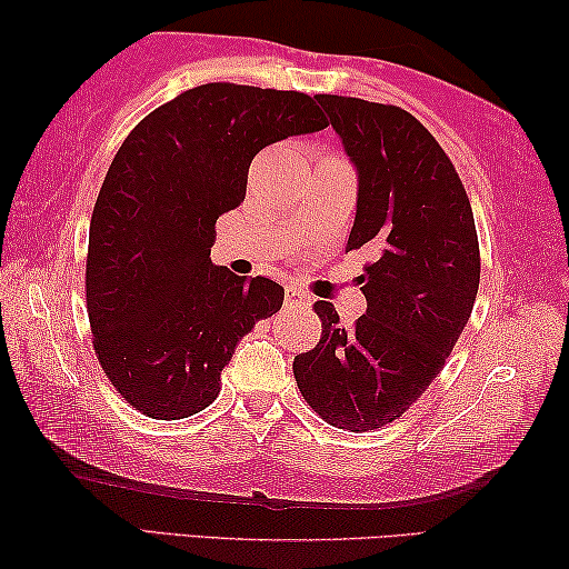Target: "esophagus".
I'll return each instance as SVG.
<instances>
[{
  "mask_svg": "<svg viewBox=\"0 0 569 569\" xmlns=\"http://www.w3.org/2000/svg\"><path fill=\"white\" fill-rule=\"evenodd\" d=\"M284 302H287V307H305V305H310V295L300 290V287H287Z\"/></svg>",
  "mask_w": 569,
  "mask_h": 569,
  "instance_id": "34e87169",
  "label": "esophagus"
}]
</instances>
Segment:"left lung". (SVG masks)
I'll list each match as a JSON object with an SVG mask.
<instances>
[{
  "instance_id": "left-lung-1",
  "label": "left lung",
  "mask_w": 569,
  "mask_h": 569,
  "mask_svg": "<svg viewBox=\"0 0 569 569\" xmlns=\"http://www.w3.org/2000/svg\"><path fill=\"white\" fill-rule=\"evenodd\" d=\"M358 173L348 249L370 244L368 310L352 328L318 300L322 338L292 362L325 421L372 431L408 411L439 376L471 318L479 241L463 183L439 141L403 108L315 96Z\"/></svg>"
}]
</instances>
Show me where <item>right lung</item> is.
Returning a JSON list of instances; mask_svg holds the SVG:
<instances>
[{"mask_svg": "<svg viewBox=\"0 0 569 569\" xmlns=\"http://www.w3.org/2000/svg\"><path fill=\"white\" fill-rule=\"evenodd\" d=\"M325 126L305 92L209 82L118 148L92 209L86 292L100 366L136 411H203L237 342L282 307V284L211 262L213 227L244 201L264 146Z\"/></svg>", "mask_w": 569, "mask_h": 569, "instance_id": "obj_1", "label": "right lung"}]
</instances>
